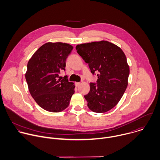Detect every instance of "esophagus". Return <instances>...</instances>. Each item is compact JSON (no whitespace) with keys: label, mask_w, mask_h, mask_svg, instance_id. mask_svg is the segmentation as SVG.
<instances>
[{"label":"esophagus","mask_w":160,"mask_h":160,"mask_svg":"<svg viewBox=\"0 0 160 160\" xmlns=\"http://www.w3.org/2000/svg\"><path fill=\"white\" fill-rule=\"evenodd\" d=\"M80 84H81V83H80V82H75V83L76 87H79Z\"/></svg>","instance_id":"obj_1"}]
</instances>
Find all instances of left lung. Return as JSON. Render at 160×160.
Returning <instances> with one entry per match:
<instances>
[{
    "instance_id": "8db88e82",
    "label": "left lung",
    "mask_w": 160,
    "mask_h": 160,
    "mask_svg": "<svg viewBox=\"0 0 160 160\" xmlns=\"http://www.w3.org/2000/svg\"><path fill=\"white\" fill-rule=\"evenodd\" d=\"M77 53L88 64L97 83H90L84 96L88 107L96 113H105L119 102L128 85L130 68L123 50L108 41L102 40L76 46Z\"/></svg>"
}]
</instances>
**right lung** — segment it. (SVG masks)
<instances>
[{"label":"right lung","instance_id":"add662e5","mask_svg":"<svg viewBox=\"0 0 160 160\" xmlns=\"http://www.w3.org/2000/svg\"><path fill=\"white\" fill-rule=\"evenodd\" d=\"M73 47L68 43L48 42L42 45L27 63L25 79L29 92L43 109L60 112L70 104L75 85L65 76H59L65 70L66 59Z\"/></svg>","mask_w":160,"mask_h":160}]
</instances>
